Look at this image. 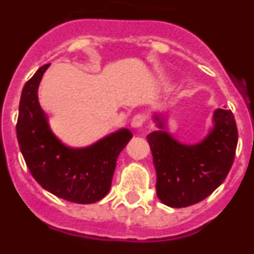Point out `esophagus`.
Segmentation results:
<instances>
[{
    "label": "esophagus",
    "mask_w": 254,
    "mask_h": 254,
    "mask_svg": "<svg viewBox=\"0 0 254 254\" xmlns=\"http://www.w3.org/2000/svg\"><path fill=\"white\" fill-rule=\"evenodd\" d=\"M145 122H146V116L140 113V114H136V116L132 118L131 126L133 127V128H140V127H142V125Z\"/></svg>",
    "instance_id": "obj_1"
}]
</instances>
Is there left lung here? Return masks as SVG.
Instances as JSON below:
<instances>
[{
    "label": "left lung",
    "instance_id": "left-lung-1",
    "mask_svg": "<svg viewBox=\"0 0 254 254\" xmlns=\"http://www.w3.org/2000/svg\"><path fill=\"white\" fill-rule=\"evenodd\" d=\"M214 122L207 137L193 146L182 145L164 131L147 134L156 170V193L167 206L194 205L210 196L228 176L238 143L234 114L217 109Z\"/></svg>",
    "mask_w": 254,
    "mask_h": 254
}]
</instances>
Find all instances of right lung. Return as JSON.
I'll use <instances>...</instances> for the list:
<instances>
[{
	"label": "right lung",
	"mask_w": 254,
	"mask_h": 254,
	"mask_svg": "<svg viewBox=\"0 0 254 254\" xmlns=\"http://www.w3.org/2000/svg\"><path fill=\"white\" fill-rule=\"evenodd\" d=\"M48 66L40 67L22 89L16 123L20 150L31 176L44 190L69 202H96L111 190L117 158L132 133L121 129L86 149L62 145L38 102V86Z\"/></svg>",
	"instance_id": "1"
}]
</instances>
